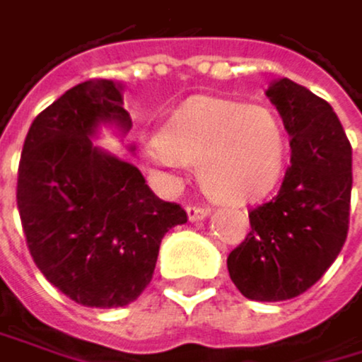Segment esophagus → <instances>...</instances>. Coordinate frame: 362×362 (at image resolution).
I'll list each match as a JSON object with an SVG mask.
<instances>
[{"mask_svg": "<svg viewBox=\"0 0 362 362\" xmlns=\"http://www.w3.org/2000/svg\"><path fill=\"white\" fill-rule=\"evenodd\" d=\"M208 215H211V211H208V208H204V206H193V204L187 206V217H189V221H202Z\"/></svg>", "mask_w": 362, "mask_h": 362, "instance_id": "obj_1", "label": "esophagus"}]
</instances>
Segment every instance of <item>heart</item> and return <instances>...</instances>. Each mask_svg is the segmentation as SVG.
<instances>
[{
	"label": "heart",
	"instance_id": "b5f03b06",
	"mask_svg": "<svg viewBox=\"0 0 362 362\" xmlns=\"http://www.w3.org/2000/svg\"><path fill=\"white\" fill-rule=\"evenodd\" d=\"M151 165H193L202 189L230 204L267 195L282 175L286 136L278 117L262 106L193 97L177 108L160 136L147 143Z\"/></svg>",
	"mask_w": 362,
	"mask_h": 362
}]
</instances>
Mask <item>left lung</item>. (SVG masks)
Returning <instances> with one entry per match:
<instances>
[{"mask_svg":"<svg viewBox=\"0 0 362 362\" xmlns=\"http://www.w3.org/2000/svg\"><path fill=\"white\" fill-rule=\"evenodd\" d=\"M291 136L278 195L250 213L252 232L230 252L228 272L247 300L302 296L339 256L350 221L352 145L332 106L288 78L265 90Z\"/></svg>","mask_w":362,"mask_h":362,"instance_id":"obj_1","label":"left lung"}]
</instances>
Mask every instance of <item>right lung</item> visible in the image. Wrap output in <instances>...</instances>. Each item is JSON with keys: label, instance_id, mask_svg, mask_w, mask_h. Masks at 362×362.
I'll return each mask as SVG.
<instances>
[{"label": "right lung", "instance_id": "obj_1", "mask_svg": "<svg viewBox=\"0 0 362 362\" xmlns=\"http://www.w3.org/2000/svg\"><path fill=\"white\" fill-rule=\"evenodd\" d=\"M102 128L119 139L132 128L110 80L82 82L40 112L23 143L17 206L43 276L82 306L119 308L151 282L163 236L187 213L97 145Z\"/></svg>", "mask_w": 362, "mask_h": 362}]
</instances>
